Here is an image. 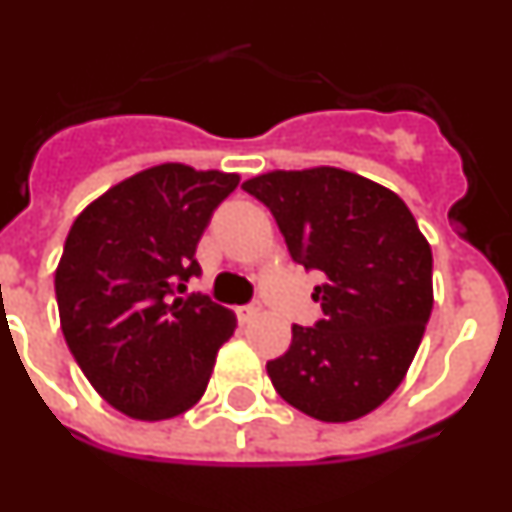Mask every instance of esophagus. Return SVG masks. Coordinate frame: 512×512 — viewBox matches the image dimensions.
<instances>
[{"instance_id":"obj_1","label":"esophagus","mask_w":512,"mask_h":512,"mask_svg":"<svg viewBox=\"0 0 512 512\" xmlns=\"http://www.w3.org/2000/svg\"><path fill=\"white\" fill-rule=\"evenodd\" d=\"M259 312H261V305H259V302H251V305L238 307V318H241L243 323H248V320L256 318V315H259Z\"/></svg>"}]
</instances>
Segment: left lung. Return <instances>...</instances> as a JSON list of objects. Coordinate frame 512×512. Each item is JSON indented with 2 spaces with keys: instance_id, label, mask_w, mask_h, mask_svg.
Returning <instances> with one entry per match:
<instances>
[{
  "instance_id": "8db88e82",
  "label": "left lung",
  "mask_w": 512,
  "mask_h": 512,
  "mask_svg": "<svg viewBox=\"0 0 512 512\" xmlns=\"http://www.w3.org/2000/svg\"><path fill=\"white\" fill-rule=\"evenodd\" d=\"M277 220L295 264L320 271L323 318L292 325L266 364L282 400L346 423L379 408L408 374L433 310V256L390 189L343 169L271 171L243 182Z\"/></svg>"
}]
</instances>
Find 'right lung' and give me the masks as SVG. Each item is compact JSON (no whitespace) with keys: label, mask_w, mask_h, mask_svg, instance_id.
Instances as JSON below:
<instances>
[{"label":"right lung","mask_w":512,"mask_h":512,"mask_svg":"<svg viewBox=\"0 0 512 512\" xmlns=\"http://www.w3.org/2000/svg\"><path fill=\"white\" fill-rule=\"evenodd\" d=\"M238 174L161 164L130 176L74 220L56 269L63 338L112 408L166 420L200 400L235 315L187 292L212 212Z\"/></svg>","instance_id":"right-lung-1"}]
</instances>
